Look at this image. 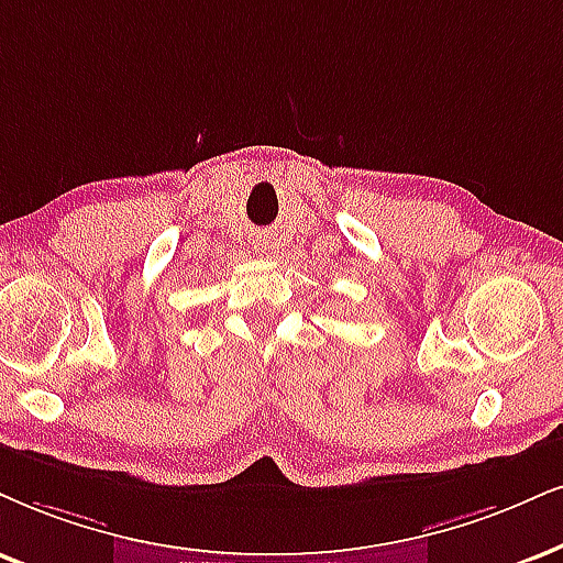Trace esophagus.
Returning <instances> with one entry per match:
<instances>
[{
	"label": "esophagus",
	"mask_w": 563,
	"mask_h": 563,
	"mask_svg": "<svg viewBox=\"0 0 563 563\" xmlns=\"http://www.w3.org/2000/svg\"><path fill=\"white\" fill-rule=\"evenodd\" d=\"M255 247H258V250H263V242H255Z\"/></svg>",
	"instance_id": "obj_1"
}]
</instances>
